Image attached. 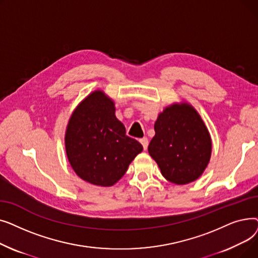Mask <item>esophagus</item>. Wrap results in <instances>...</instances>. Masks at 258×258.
<instances>
[{
	"label": "esophagus",
	"mask_w": 258,
	"mask_h": 258,
	"mask_svg": "<svg viewBox=\"0 0 258 258\" xmlns=\"http://www.w3.org/2000/svg\"><path fill=\"white\" fill-rule=\"evenodd\" d=\"M140 142H141V144L143 145V148H144V150L146 151V150H147V146H148V139H147L146 137H144V138L140 139Z\"/></svg>",
	"instance_id": "1"
}]
</instances>
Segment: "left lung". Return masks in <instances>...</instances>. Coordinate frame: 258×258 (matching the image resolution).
<instances>
[{
    "mask_svg": "<svg viewBox=\"0 0 258 258\" xmlns=\"http://www.w3.org/2000/svg\"><path fill=\"white\" fill-rule=\"evenodd\" d=\"M156 135L148 153L163 177L177 185L197 180L211 156L207 127L189 104H173L161 113L155 123Z\"/></svg>",
    "mask_w": 258,
    "mask_h": 258,
    "instance_id": "8db88e82",
    "label": "left lung"
}]
</instances>
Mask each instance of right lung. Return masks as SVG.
<instances>
[{
  "mask_svg": "<svg viewBox=\"0 0 258 258\" xmlns=\"http://www.w3.org/2000/svg\"><path fill=\"white\" fill-rule=\"evenodd\" d=\"M66 151L79 177L94 185L112 186L143 151L136 139L126 136L116 118L114 102L96 91L72 114L66 132Z\"/></svg>",
  "mask_w": 258,
  "mask_h": 258,
  "instance_id": "1",
  "label": "right lung"
}]
</instances>
